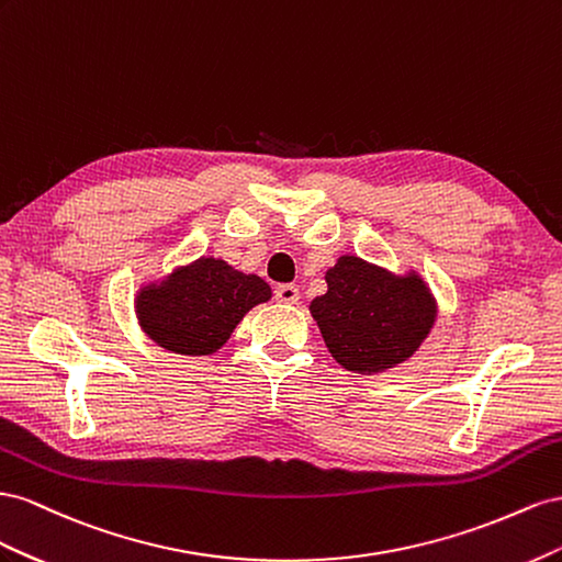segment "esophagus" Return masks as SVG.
Wrapping results in <instances>:
<instances>
[{
	"label": "esophagus",
	"instance_id": "1",
	"mask_svg": "<svg viewBox=\"0 0 562 562\" xmlns=\"http://www.w3.org/2000/svg\"><path fill=\"white\" fill-rule=\"evenodd\" d=\"M301 299L296 284H280L276 290V301L280 303H296Z\"/></svg>",
	"mask_w": 562,
	"mask_h": 562
}]
</instances>
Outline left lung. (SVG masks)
<instances>
[{
    "instance_id": "obj_1",
    "label": "left lung",
    "mask_w": 562,
    "mask_h": 562,
    "mask_svg": "<svg viewBox=\"0 0 562 562\" xmlns=\"http://www.w3.org/2000/svg\"><path fill=\"white\" fill-rule=\"evenodd\" d=\"M327 294L311 301L331 358L356 374H381L412 358L436 325L438 306L414 270H391L344 254L327 270Z\"/></svg>"
}]
</instances>
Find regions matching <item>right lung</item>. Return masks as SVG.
Returning a JSON list of instances; mask_svg holds the SVG:
<instances>
[{
    "instance_id": "1",
    "label": "right lung",
    "mask_w": 562,
    "mask_h": 562,
    "mask_svg": "<svg viewBox=\"0 0 562 562\" xmlns=\"http://www.w3.org/2000/svg\"><path fill=\"white\" fill-rule=\"evenodd\" d=\"M270 296L268 282L259 276L202 256L173 268L165 280L143 284L136 292V317L157 346L200 358L216 352L239 319Z\"/></svg>"
}]
</instances>
